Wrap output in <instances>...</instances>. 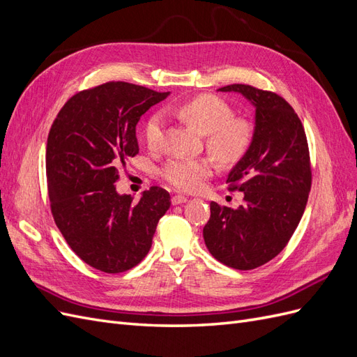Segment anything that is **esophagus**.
<instances>
[{
    "mask_svg": "<svg viewBox=\"0 0 357 357\" xmlns=\"http://www.w3.org/2000/svg\"><path fill=\"white\" fill-rule=\"evenodd\" d=\"M186 201H188V198L185 195H174V197L171 198L172 205H178V204H183V202H186Z\"/></svg>",
    "mask_w": 357,
    "mask_h": 357,
    "instance_id": "esophagus-1",
    "label": "esophagus"
}]
</instances>
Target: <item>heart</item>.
<instances>
[{"instance_id": "obj_1", "label": "heart", "mask_w": 357, "mask_h": 357, "mask_svg": "<svg viewBox=\"0 0 357 357\" xmlns=\"http://www.w3.org/2000/svg\"><path fill=\"white\" fill-rule=\"evenodd\" d=\"M176 113L207 134L205 144L210 153L226 167L236 165L255 143L256 126L250 117L234 116L229 102L213 93H202L180 104ZM164 113L149 117L144 126V139L150 149H158L164 138ZM215 167L210 159L172 158L162 167L160 176L169 186L183 192L197 190L213 176Z\"/></svg>"}]
</instances>
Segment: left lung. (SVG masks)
Segmentation results:
<instances>
[{
	"mask_svg": "<svg viewBox=\"0 0 357 357\" xmlns=\"http://www.w3.org/2000/svg\"><path fill=\"white\" fill-rule=\"evenodd\" d=\"M219 91L253 102L256 135L226 180L244 193L243 205L234 210L211 201L202 235L219 262L247 271L274 259L298 228L311 189L310 150L301 119L283 96L241 83Z\"/></svg>",
	"mask_w": 357,
	"mask_h": 357,
	"instance_id": "obj_1",
	"label": "left lung"
}]
</instances>
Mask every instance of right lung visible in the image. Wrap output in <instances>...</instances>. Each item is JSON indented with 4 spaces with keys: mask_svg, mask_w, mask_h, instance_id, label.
<instances>
[{
    "mask_svg": "<svg viewBox=\"0 0 357 357\" xmlns=\"http://www.w3.org/2000/svg\"><path fill=\"white\" fill-rule=\"evenodd\" d=\"M167 96L107 82L73 95L52 123L46 147L52 215L71 250L102 273L119 274L142 262L171 205L159 186L137 202L114 188L126 160L138 155L139 117Z\"/></svg>",
    "mask_w": 357,
    "mask_h": 357,
    "instance_id": "right-lung-1",
    "label": "right lung"
}]
</instances>
